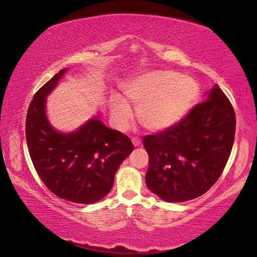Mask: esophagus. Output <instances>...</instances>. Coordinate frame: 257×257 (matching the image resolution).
<instances>
[{"instance_id":"34e87169","label":"esophagus","mask_w":257,"mask_h":257,"mask_svg":"<svg viewBox=\"0 0 257 257\" xmlns=\"http://www.w3.org/2000/svg\"><path fill=\"white\" fill-rule=\"evenodd\" d=\"M133 144L135 147H138L139 145H141V139L138 138H133Z\"/></svg>"}]
</instances>
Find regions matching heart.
I'll return each instance as SVG.
<instances>
[{"mask_svg":"<svg viewBox=\"0 0 257 257\" xmlns=\"http://www.w3.org/2000/svg\"><path fill=\"white\" fill-rule=\"evenodd\" d=\"M193 78L169 70L149 71L122 86V96H112L110 110L115 125L123 129L133 118L128 103L137 106L139 122L151 132L172 128L188 114L198 96Z\"/></svg>","mask_w":257,"mask_h":257,"instance_id":"b5f03b06","label":"heart"}]
</instances>
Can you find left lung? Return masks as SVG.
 Here are the masks:
<instances>
[{
    "mask_svg": "<svg viewBox=\"0 0 257 257\" xmlns=\"http://www.w3.org/2000/svg\"><path fill=\"white\" fill-rule=\"evenodd\" d=\"M205 95L180 122L143 139L150 158L146 185L165 202L181 203L205 194L231 153L236 132L231 103L217 85Z\"/></svg>",
    "mask_w": 257,
    "mask_h": 257,
    "instance_id": "left-lung-1",
    "label": "left lung"
}]
</instances>
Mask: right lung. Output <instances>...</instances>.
Masks as SVG:
<instances>
[{"instance_id":"add662e5","label":"right lung","mask_w":257,"mask_h":257,"mask_svg":"<svg viewBox=\"0 0 257 257\" xmlns=\"http://www.w3.org/2000/svg\"><path fill=\"white\" fill-rule=\"evenodd\" d=\"M67 70H60L35 94L26 119V139L35 170L52 193L69 202L92 204L110 193L116 170L134 146L99 116L71 133H61L51 124L46 97Z\"/></svg>"}]
</instances>
